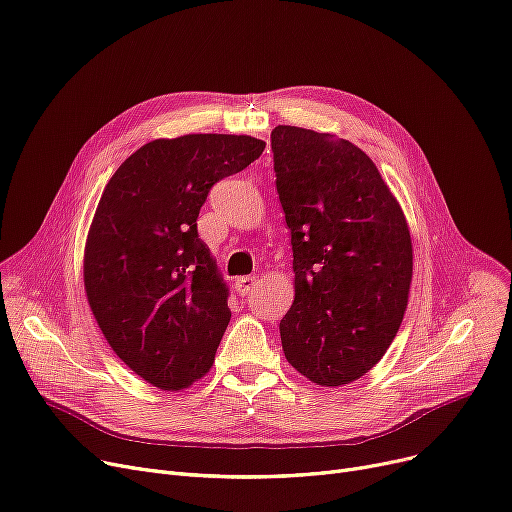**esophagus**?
Segmentation results:
<instances>
[{"label": "esophagus", "instance_id": "esophagus-1", "mask_svg": "<svg viewBox=\"0 0 512 512\" xmlns=\"http://www.w3.org/2000/svg\"><path fill=\"white\" fill-rule=\"evenodd\" d=\"M255 284H257V278H255V276H240V278H236L234 288H236V293H238L240 297H244V295H249V293L253 291Z\"/></svg>", "mask_w": 512, "mask_h": 512}]
</instances>
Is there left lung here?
I'll use <instances>...</instances> for the list:
<instances>
[{
	"label": "left lung",
	"instance_id": "8db88e82",
	"mask_svg": "<svg viewBox=\"0 0 512 512\" xmlns=\"http://www.w3.org/2000/svg\"><path fill=\"white\" fill-rule=\"evenodd\" d=\"M272 152L295 272L282 349L311 383L349 385L379 364L404 320L408 221L372 159L349 140L278 125Z\"/></svg>",
	"mask_w": 512,
	"mask_h": 512
}]
</instances>
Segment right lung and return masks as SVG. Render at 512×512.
<instances>
[{
	"mask_svg": "<svg viewBox=\"0 0 512 512\" xmlns=\"http://www.w3.org/2000/svg\"><path fill=\"white\" fill-rule=\"evenodd\" d=\"M263 148L228 133L152 140L102 192L83 255L87 303L119 358L163 391L186 389L213 366L230 293L196 219L211 186Z\"/></svg>",
	"mask_w": 512,
	"mask_h": 512,
	"instance_id": "obj_1",
	"label": "right lung"
}]
</instances>
